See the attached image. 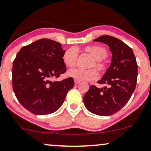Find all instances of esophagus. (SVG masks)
Returning <instances> with one entry per match:
<instances>
[{
  "label": "esophagus",
  "instance_id": "obj_1",
  "mask_svg": "<svg viewBox=\"0 0 151 151\" xmlns=\"http://www.w3.org/2000/svg\"><path fill=\"white\" fill-rule=\"evenodd\" d=\"M74 83H75L76 85H78V84L80 83V81H79V80H74Z\"/></svg>",
  "mask_w": 151,
  "mask_h": 151
}]
</instances>
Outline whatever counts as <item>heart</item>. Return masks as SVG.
<instances>
[{
	"label": "heart",
	"mask_w": 151,
	"mask_h": 151,
	"mask_svg": "<svg viewBox=\"0 0 151 151\" xmlns=\"http://www.w3.org/2000/svg\"><path fill=\"white\" fill-rule=\"evenodd\" d=\"M83 50L92 57L89 67H96L100 73H104L106 70V64L104 60L107 56V50L104 47L97 45L88 46L83 48ZM78 59L77 49L74 47L66 49L62 55V60L66 67L71 68L76 65ZM67 76L79 81H92L97 78L98 73L93 68L87 70L73 68L67 72Z\"/></svg>",
	"instance_id": "b5f03b06"
}]
</instances>
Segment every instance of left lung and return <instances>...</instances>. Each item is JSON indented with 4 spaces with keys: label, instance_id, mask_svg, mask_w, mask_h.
I'll use <instances>...</instances> for the list:
<instances>
[{
    "label": "left lung",
    "instance_id": "left-lung-1",
    "mask_svg": "<svg viewBox=\"0 0 151 151\" xmlns=\"http://www.w3.org/2000/svg\"><path fill=\"white\" fill-rule=\"evenodd\" d=\"M93 42L104 43L111 52L109 68L98 83L103 88L91 85L83 101L90 112L99 116H110L128 103L136 87L137 68L132 48L116 37L103 35Z\"/></svg>",
    "mask_w": 151,
    "mask_h": 151
}]
</instances>
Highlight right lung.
Wrapping results in <instances>:
<instances>
[{
  "mask_svg": "<svg viewBox=\"0 0 151 151\" xmlns=\"http://www.w3.org/2000/svg\"><path fill=\"white\" fill-rule=\"evenodd\" d=\"M64 51L60 43L41 39L21 48L14 60L13 91L19 103L33 114L56 111L73 87L72 78L52 82L66 72Z\"/></svg>",
  "mask_w": 151,
  "mask_h": 151,
  "instance_id": "add662e5",
  "label": "right lung"
}]
</instances>
